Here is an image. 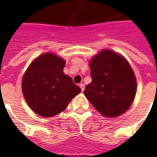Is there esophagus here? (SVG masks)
I'll return each instance as SVG.
<instances>
[{
  "label": "esophagus",
  "mask_w": 157,
  "mask_h": 157,
  "mask_svg": "<svg viewBox=\"0 0 157 157\" xmlns=\"http://www.w3.org/2000/svg\"><path fill=\"white\" fill-rule=\"evenodd\" d=\"M79 87L81 88V91L83 92V91L85 90V85H84L83 83H80V84H79Z\"/></svg>",
  "instance_id": "esophagus-1"
}]
</instances>
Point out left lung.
Returning a JSON list of instances; mask_svg holds the SVG:
<instances>
[{"label": "left lung", "mask_w": 157, "mask_h": 157, "mask_svg": "<svg viewBox=\"0 0 157 157\" xmlns=\"http://www.w3.org/2000/svg\"><path fill=\"white\" fill-rule=\"evenodd\" d=\"M92 82L84 94L95 109L105 117H117L132 105L136 78L128 62L110 50H102L90 61Z\"/></svg>", "instance_id": "obj_1"}]
</instances>
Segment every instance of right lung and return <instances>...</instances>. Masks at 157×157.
<instances>
[{"mask_svg": "<svg viewBox=\"0 0 157 157\" xmlns=\"http://www.w3.org/2000/svg\"><path fill=\"white\" fill-rule=\"evenodd\" d=\"M65 61L52 53L36 58L22 77L21 89L29 106L43 117L63 112L81 89L63 73Z\"/></svg>", "mask_w": 157, "mask_h": 157, "instance_id": "1", "label": "right lung"}]
</instances>
